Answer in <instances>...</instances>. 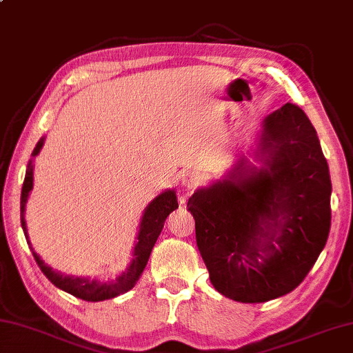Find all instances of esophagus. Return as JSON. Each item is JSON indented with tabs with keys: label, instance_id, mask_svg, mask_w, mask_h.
<instances>
[{
	"label": "esophagus",
	"instance_id": "34e87169",
	"mask_svg": "<svg viewBox=\"0 0 353 353\" xmlns=\"http://www.w3.org/2000/svg\"><path fill=\"white\" fill-rule=\"evenodd\" d=\"M181 181H182V185L187 187L188 190H194V188H198L199 185H201L203 179L198 174V172L188 171V172H185V174H182Z\"/></svg>",
	"mask_w": 353,
	"mask_h": 353
}]
</instances>
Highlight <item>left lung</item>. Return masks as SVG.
I'll use <instances>...</instances> for the list:
<instances>
[{
    "label": "left lung",
    "mask_w": 353,
    "mask_h": 353,
    "mask_svg": "<svg viewBox=\"0 0 353 353\" xmlns=\"http://www.w3.org/2000/svg\"><path fill=\"white\" fill-rule=\"evenodd\" d=\"M265 170L199 188L187 208L215 290L241 303H265L294 290L327 244L331 179L317 131L296 104L268 115Z\"/></svg>",
    "instance_id": "left-lung-1"
}]
</instances>
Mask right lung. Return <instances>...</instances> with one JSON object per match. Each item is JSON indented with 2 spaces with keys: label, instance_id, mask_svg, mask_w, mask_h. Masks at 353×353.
<instances>
[{
  "label": "right lung",
  "instance_id": "add662e5",
  "mask_svg": "<svg viewBox=\"0 0 353 353\" xmlns=\"http://www.w3.org/2000/svg\"><path fill=\"white\" fill-rule=\"evenodd\" d=\"M42 144H44V139H41L38 145L34 147L33 157L39 154ZM31 188H33V165H31L30 161L28 166H26V174H25L23 187H22V196H20V219H22V228L26 238H28V234H26L23 212H25V204H26V199H28ZM177 208L179 204H177L174 190H168L165 193L159 194V196H157L154 201L147 206L145 212L143 215V222H141L138 244H136L134 252H133V261H131L128 270H126L122 276H119L117 281L112 283H99L97 281H88V279L63 276L61 272H57L52 270L50 266H47L46 263L39 259V255L33 250V247H31V250H33L34 260L41 268V271L44 272V276L49 279L55 287H59L60 290H65L68 293H71L72 296L85 299V301H103V299L114 298L117 296V294H122L134 287L136 281H138L141 274H143L147 261H149L150 252L154 249L157 239H159L166 217ZM28 245H31L30 239H28Z\"/></svg>",
  "mask_w": 353,
  "mask_h": 353
}]
</instances>
